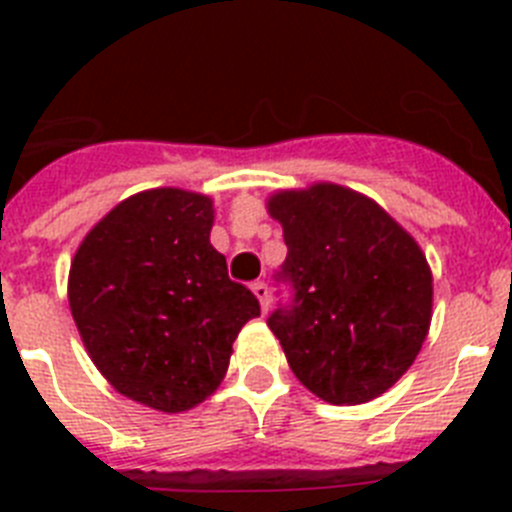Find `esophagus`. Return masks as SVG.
Returning <instances> with one entry per match:
<instances>
[{
    "label": "esophagus",
    "mask_w": 512,
    "mask_h": 512,
    "mask_svg": "<svg viewBox=\"0 0 512 512\" xmlns=\"http://www.w3.org/2000/svg\"><path fill=\"white\" fill-rule=\"evenodd\" d=\"M251 289H253V295L259 297L261 310H264V312L269 310V305H271V300H269V284H266V282H253Z\"/></svg>",
    "instance_id": "34e87169"
}]
</instances>
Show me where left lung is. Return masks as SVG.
Here are the masks:
<instances>
[{
	"instance_id": "left-lung-1",
	"label": "left lung",
	"mask_w": 512,
	"mask_h": 512,
	"mask_svg": "<svg viewBox=\"0 0 512 512\" xmlns=\"http://www.w3.org/2000/svg\"><path fill=\"white\" fill-rule=\"evenodd\" d=\"M271 217L289 287L266 318L295 377L333 405L387 392L418 356L431 325L433 284L423 251L387 212L338 184L279 192Z\"/></svg>"
}]
</instances>
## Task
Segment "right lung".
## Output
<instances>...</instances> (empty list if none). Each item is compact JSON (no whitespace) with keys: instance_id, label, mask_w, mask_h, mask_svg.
I'll use <instances>...</instances> for the list:
<instances>
[{"instance_id":"1","label":"right lung","mask_w":512,"mask_h":512,"mask_svg":"<svg viewBox=\"0 0 512 512\" xmlns=\"http://www.w3.org/2000/svg\"><path fill=\"white\" fill-rule=\"evenodd\" d=\"M212 202L151 189L120 202L71 264L69 305L99 372L120 395L182 413L215 390L235 336L261 305L210 243Z\"/></svg>"}]
</instances>
